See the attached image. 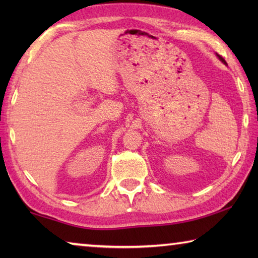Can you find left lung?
<instances>
[{
	"mask_svg": "<svg viewBox=\"0 0 258 258\" xmlns=\"http://www.w3.org/2000/svg\"><path fill=\"white\" fill-rule=\"evenodd\" d=\"M216 55H217V58H218V59H220V60L222 61V62H223V63H225V64H226V62H225V60H224L223 58H222V56H221V55H218V54H216Z\"/></svg>",
	"mask_w": 258,
	"mask_h": 258,
	"instance_id": "left-lung-1",
	"label": "left lung"
}]
</instances>
